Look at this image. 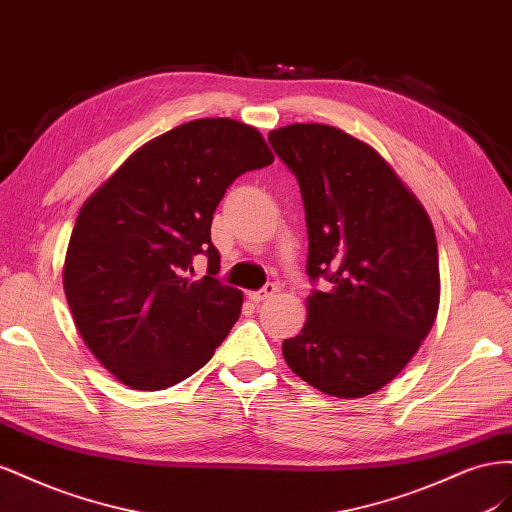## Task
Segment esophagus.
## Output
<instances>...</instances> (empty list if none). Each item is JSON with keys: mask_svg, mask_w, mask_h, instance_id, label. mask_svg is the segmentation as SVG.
<instances>
[{"mask_svg": "<svg viewBox=\"0 0 512 512\" xmlns=\"http://www.w3.org/2000/svg\"><path fill=\"white\" fill-rule=\"evenodd\" d=\"M274 294H276V285L274 283H266L259 291H251V294H248V298H251L253 302H266Z\"/></svg>", "mask_w": 512, "mask_h": 512, "instance_id": "esophagus-1", "label": "esophagus"}]
</instances>
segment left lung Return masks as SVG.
<instances>
[{
	"instance_id": "obj_1",
	"label": "left lung",
	"mask_w": 512,
	"mask_h": 512,
	"mask_svg": "<svg viewBox=\"0 0 512 512\" xmlns=\"http://www.w3.org/2000/svg\"><path fill=\"white\" fill-rule=\"evenodd\" d=\"M296 175L309 231L313 289L298 337L283 341L306 384L358 399L397 377L429 334L440 306L435 231L420 201L371 145L328 124L268 135Z\"/></svg>"
}]
</instances>
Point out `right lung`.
Instances as JSON below:
<instances>
[{"instance_id":"obj_1","label":"right lung","mask_w":512,"mask_h":512,"mask_svg":"<svg viewBox=\"0 0 512 512\" xmlns=\"http://www.w3.org/2000/svg\"><path fill=\"white\" fill-rule=\"evenodd\" d=\"M272 160L257 128L195 120L145 143L85 201L68 244L64 291L81 339L122 384L169 388L225 341L242 291L216 279L212 218L236 178ZM199 254L209 272L195 282Z\"/></svg>"}]
</instances>
